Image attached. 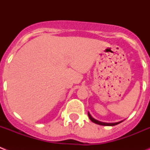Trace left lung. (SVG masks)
Returning <instances> with one entry per match:
<instances>
[{"label": "left lung", "mask_w": 150, "mask_h": 150, "mask_svg": "<svg viewBox=\"0 0 150 150\" xmlns=\"http://www.w3.org/2000/svg\"><path fill=\"white\" fill-rule=\"evenodd\" d=\"M88 117H89L90 120H91V122H93L95 123V124L100 125H104V126H113V125H116L120 124V123H121L122 122L124 121V120H122V121L118 122H110V123L103 122L98 121V120H95V119H94V118L91 116V114H90L88 112Z\"/></svg>", "instance_id": "obj_1"}]
</instances>
